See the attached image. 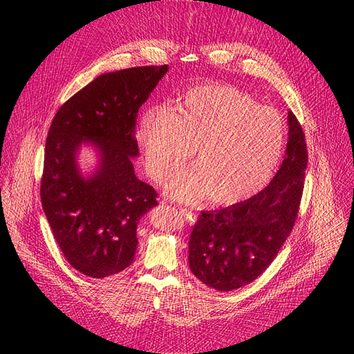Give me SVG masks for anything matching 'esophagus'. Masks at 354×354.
I'll use <instances>...</instances> for the list:
<instances>
[{"mask_svg":"<svg viewBox=\"0 0 354 354\" xmlns=\"http://www.w3.org/2000/svg\"><path fill=\"white\" fill-rule=\"evenodd\" d=\"M180 214L187 218L191 224H195V221H196V215L192 212V211H189L188 208H180Z\"/></svg>","mask_w":354,"mask_h":354,"instance_id":"1","label":"esophagus"}]
</instances>
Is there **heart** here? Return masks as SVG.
Returning <instances> with one entry per match:
<instances>
[{
    "label": "heart",
    "instance_id": "obj_1",
    "mask_svg": "<svg viewBox=\"0 0 354 354\" xmlns=\"http://www.w3.org/2000/svg\"><path fill=\"white\" fill-rule=\"evenodd\" d=\"M147 172L163 182L195 149L198 163L172 178L167 194L182 202L209 196L234 205L261 191L280 160L284 124L271 107L258 106L235 87L191 88L175 111L151 109L138 127Z\"/></svg>",
    "mask_w": 354,
    "mask_h": 354
}]
</instances>
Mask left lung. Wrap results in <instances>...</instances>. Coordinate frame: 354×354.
Wrapping results in <instances>:
<instances>
[{
  "label": "left lung",
  "mask_w": 354,
  "mask_h": 354,
  "mask_svg": "<svg viewBox=\"0 0 354 354\" xmlns=\"http://www.w3.org/2000/svg\"><path fill=\"white\" fill-rule=\"evenodd\" d=\"M303 127L288 111L286 156L268 187L247 201L202 211L189 238V268L203 284L231 291L252 283L274 261L299 215L307 169Z\"/></svg>",
  "instance_id": "obj_1"
}]
</instances>
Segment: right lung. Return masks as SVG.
Instances as JSON below:
<instances>
[{
	"mask_svg": "<svg viewBox=\"0 0 354 354\" xmlns=\"http://www.w3.org/2000/svg\"><path fill=\"white\" fill-rule=\"evenodd\" d=\"M167 64L104 73L55 113L46 140L41 203L68 264L91 278L133 263L140 218L158 205L153 187L136 178L132 158L140 106ZM83 142L98 149L97 171L84 178L75 156Z\"/></svg>",
	"mask_w": 354,
	"mask_h": 354,
	"instance_id": "right-lung-1",
	"label": "right lung"
}]
</instances>
